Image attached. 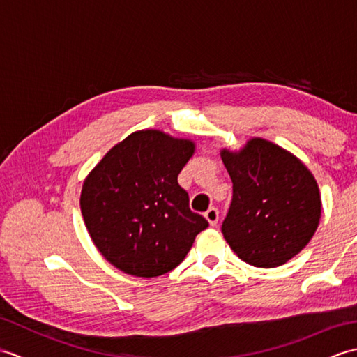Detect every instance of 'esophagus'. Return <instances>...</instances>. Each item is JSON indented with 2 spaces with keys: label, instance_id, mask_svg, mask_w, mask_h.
Here are the masks:
<instances>
[{
  "label": "esophagus",
  "instance_id": "34e87169",
  "mask_svg": "<svg viewBox=\"0 0 357 357\" xmlns=\"http://www.w3.org/2000/svg\"><path fill=\"white\" fill-rule=\"evenodd\" d=\"M206 218H207V221L210 222V225H216L218 221H219V210L216 207H210L206 211Z\"/></svg>",
  "mask_w": 357,
  "mask_h": 357
}]
</instances>
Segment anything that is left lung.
Returning <instances> with one entry per match:
<instances>
[{"label":"left lung","mask_w":357,"mask_h":357,"mask_svg":"<svg viewBox=\"0 0 357 357\" xmlns=\"http://www.w3.org/2000/svg\"><path fill=\"white\" fill-rule=\"evenodd\" d=\"M233 198L221 230L242 261L261 268L285 264L314 234L321 195L298 158L265 139H252L239 153L222 151Z\"/></svg>","instance_id":"1"}]
</instances>
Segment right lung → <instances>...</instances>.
Masks as SVG:
<instances>
[{
	"instance_id": "add662e5",
	"label": "right lung",
	"mask_w": 357,
	"mask_h": 357,
	"mask_svg": "<svg viewBox=\"0 0 357 357\" xmlns=\"http://www.w3.org/2000/svg\"><path fill=\"white\" fill-rule=\"evenodd\" d=\"M192 141L142 130L116 144L84 181L81 211L90 238L110 264L139 278L173 270L207 219L188 206L178 174Z\"/></svg>"
}]
</instances>
